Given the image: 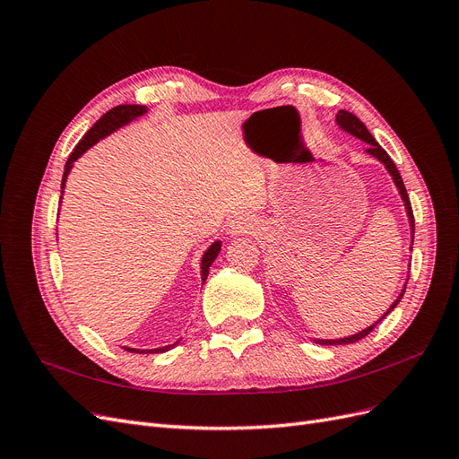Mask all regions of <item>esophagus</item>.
Instances as JSON below:
<instances>
[{
	"mask_svg": "<svg viewBox=\"0 0 459 459\" xmlns=\"http://www.w3.org/2000/svg\"><path fill=\"white\" fill-rule=\"evenodd\" d=\"M255 230V220L248 214H235L228 221V233L231 238H238V235H247Z\"/></svg>",
	"mask_w": 459,
	"mask_h": 459,
	"instance_id": "obj_1",
	"label": "esophagus"
}]
</instances>
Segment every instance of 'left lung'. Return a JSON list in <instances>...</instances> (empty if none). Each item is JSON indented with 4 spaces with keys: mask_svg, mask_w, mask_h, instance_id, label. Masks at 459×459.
I'll use <instances>...</instances> for the list:
<instances>
[{
    "mask_svg": "<svg viewBox=\"0 0 459 459\" xmlns=\"http://www.w3.org/2000/svg\"><path fill=\"white\" fill-rule=\"evenodd\" d=\"M335 122H337V126H339L342 132L358 137L359 142L368 143V149H366L368 155H371L375 160H379V162L385 166V169H386V172L391 174L393 182H394V186H396V189H398V193H400V197H402V203H404L406 214H408V221H410V230H411V239H413L415 221H413L411 204H410V199H408V191H406V187H404V182H402L400 172H398V169L394 166V162L391 160V157L386 155V151H385L377 142L373 140V135L368 132L366 124H364L362 120H359L356 115L349 113V110H339L337 117H335ZM410 248H411V247H410ZM406 283H408V281H406ZM406 283H404V287H402V290H400V295L396 297V300L391 304V307H388V310L377 319V322L371 324L369 327H366V329H362V331H358V333H354V335H349V337H341V339H314V342H316V344H351V342H356V341H359V339H364L366 335H369V333L373 331V327L381 322V319H385L388 314H391V312L398 307V302L402 300V297H404V293H406Z\"/></svg>",
    "mask_w": 459,
    "mask_h": 459,
    "instance_id": "8db88e82",
    "label": "left lung"
}]
</instances>
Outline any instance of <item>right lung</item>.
Wrapping results in <instances>:
<instances>
[{"mask_svg": "<svg viewBox=\"0 0 459 459\" xmlns=\"http://www.w3.org/2000/svg\"><path fill=\"white\" fill-rule=\"evenodd\" d=\"M147 113H149V108H147L145 105H118V107H115V108H110L108 113H105L100 120H97V122L93 124V126L90 128V132L84 135V140H82V142L74 147V151L71 152V157H68V160H66V164H65L63 182H61V201H63V195H65V186H66L68 174H71L74 162H76L82 155H84V152H86L88 149H91L97 142L105 140V137H108L110 134H115V132H118L120 128L128 126L130 122H134V120H137V118H142V117L147 115ZM220 251H221V241L216 239V241L203 253V258H201V281H203V283L206 281L208 270H211L212 262L218 258ZM179 341H182V339H178V341L172 342V344L159 346V349H132V346H122V349L126 351V352H132V354H160V352H169L170 349H174L176 344H179Z\"/></svg>", "mask_w": 459, "mask_h": 459, "instance_id": "right-lung-1", "label": "right lung"}]
</instances>
